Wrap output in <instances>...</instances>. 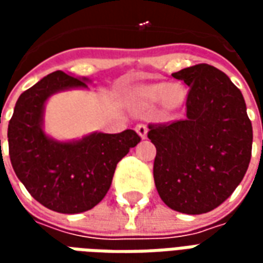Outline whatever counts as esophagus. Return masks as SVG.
<instances>
[{"mask_svg":"<svg viewBox=\"0 0 263 263\" xmlns=\"http://www.w3.org/2000/svg\"><path fill=\"white\" fill-rule=\"evenodd\" d=\"M135 131L138 132V135L141 138H146V135H148V128H146V125H143V124H139V125L135 126Z\"/></svg>","mask_w":263,"mask_h":263,"instance_id":"1","label":"esophagus"}]
</instances>
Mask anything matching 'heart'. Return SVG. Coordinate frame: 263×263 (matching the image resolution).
I'll use <instances>...</instances> for the list:
<instances>
[{"mask_svg": "<svg viewBox=\"0 0 263 263\" xmlns=\"http://www.w3.org/2000/svg\"><path fill=\"white\" fill-rule=\"evenodd\" d=\"M132 104L137 109H148L156 104H162L167 111L180 108L186 100V90L180 84L156 83L137 87L131 96Z\"/></svg>", "mask_w": 263, "mask_h": 263, "instance_id": "1", "label": "heart"}]
</instances>
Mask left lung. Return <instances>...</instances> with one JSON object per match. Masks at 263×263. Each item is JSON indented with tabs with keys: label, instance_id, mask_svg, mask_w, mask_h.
<instances>
[{
	"label": "left lung",
	"instance_id": "obj_1",
	"mask_svg": "<svg viewBox=\"0 0 263 263\" xmlns=\"http://www.w3.org/2000/svg\"><path fill=\"white\" fill-rule=\"evenodd\" d=\"M172 76L189 87L187 111L183 120L149 125L155 184L172 210L203 214L224 203L245 176L252 124L242 92L221 70L201 63Z\"/></svg>",
	"mask_w": 263,
	"mask_h": 263
}]
</instances>
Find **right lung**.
I'll use <instances>...</instances> for the list:
<instances>
[{
	"label": "right lung",
	"mask_w": 263,
	"mask_h": 263,
	"mask_svg": "<svg viewBox=\"0 0 263 263\" xmlns=\"http://www.w3.org/2000/svg\"><path fill=\"white\" fill-rule=\"evenodd\" d=\"M90 81L65 71L50 73L21 94L8 125L15 175L36 201L63 214L97 205L108 192L117 163L141 141L134 129L91 132L73 141H58L45 132L49 97L71 88H88Z\"/></svg>",
	"instance_id": "1"
}]
</instances>
